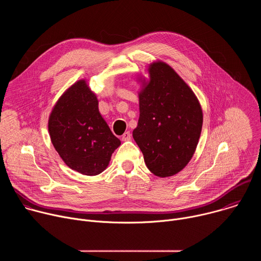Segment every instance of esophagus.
<instances>
[{
  "mask_svg": "<svg viewBox=\"0 0 261 261\" xmlns=\"http://www.w3.org/2000/svg\"><path fill=\"white\" fill-rule=\"evenodd\" d=\"M122 139H123L124 141H126V140H130V139H131V133H130L129 131L125 132V133L122 135Z\"/></svg>",
  "mask_w": 261,
  "mask_h": 261,
  "instance_id": "1",
  "label": "esophagus"
}]
</instances>
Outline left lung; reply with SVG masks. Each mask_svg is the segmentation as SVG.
<instances>
[{
    "instance_id": "8db88e82",
    "label": "left lung",
    "mask_w": 261,
    "mask_h": 261,
    "mask_svg": "<svg viewBox=\"0 0 261 261\" xmlns=\"http://www.w3.org/2000/svg\"><path fill=\"white\" fill-rule=\"evenodd\" d=\"M150 81L139 93V120L133 138L146 167L160 177L180 171L197 146L202 110L193 91L163 62L148 67Z\"/></svg>"
}]
</instances>
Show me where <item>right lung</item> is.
<instances>
[{"label": "right lung", "mask_w": 261, "mask_h": 261, "mask_svg": "<svg viewBox=\"0 0 261 261\" xmlns=\"http://www.w3.org/2000/svg\"><path fill=\"white\" fill-rule=\"evenodd\" d=\"M48 131L63 161L86 175H97L121 144L99 113L96 95L86 81L69 88L55 105Z\"/></svg>", "instance_id": "1"}]
</instances>
